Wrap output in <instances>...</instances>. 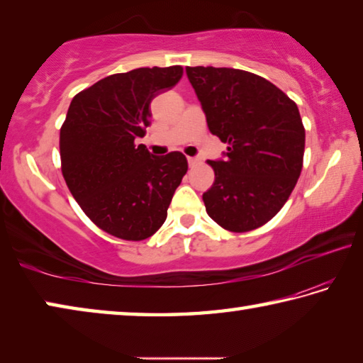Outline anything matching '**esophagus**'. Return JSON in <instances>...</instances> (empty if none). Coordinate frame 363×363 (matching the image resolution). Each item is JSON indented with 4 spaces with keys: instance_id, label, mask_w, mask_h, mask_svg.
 Segmentation results:
<instances>
[{
    "instance_id": "obj_1",
    "label": "esophagus",
    "mask_w": 363,
    "mask_h": 363,
    "mask_svg": "<svg viewBox=\"0 0 363 363\" xmlns=\"http://www.w3.org/2000/svg\"><path fill=\"white\" fill-rule=\"evenodd\" d=\"M187 162H189L190 167H194L195 163H199V158H196V157H187Z\"/></svg>"
}]
</instances>
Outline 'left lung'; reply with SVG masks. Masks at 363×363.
I'll list each match as a JSON object with an SVG mask.
<instances>
[{
	"mask_svg": "<svg viewBox=\"0 0 363 363\" xmlns=\"http://www.w3.org/2000/svg\"><path fill=\"white\" fill-rule=\"evenodd\" d=\"M211 134L225 160L208 162L214 182L203 194L208 216L223 229L248 232L269 223L303 169L306 131L298 106L251 72L187 67Z\"/></svg>",
	"mask_w": 363,
	"mask_h": 363,
	"instance_id": "left-lung-1",
	"label": "left lung"
}]
</instances>
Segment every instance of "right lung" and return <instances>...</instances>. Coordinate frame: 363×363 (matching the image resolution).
I'll use <instances>...</instances> for the list:
<instances>
[{
  "instance_id": "add662e5",
  "label": "right lung",
  "mask_w": 363,
  "mask_h": 363,
  "mask_svg": "<svg viewBox=\"0 0 363 363\" xmlns=\"http://www.w3.org/2000/svg\"><path fill=\"white\" fill-rule=\"evenodd\" d=\"M182 67L115 73L73 97L60 128L67 187L86 216L121 240H145L163 225L187 173L181 152L155 157L138 138L150 125V102L171 89Z\"/></svg>"
}]
</instances>
